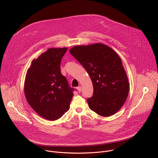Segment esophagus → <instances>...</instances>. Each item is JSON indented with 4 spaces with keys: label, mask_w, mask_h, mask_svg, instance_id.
I'll use <instances>...</instances> for the list:
<instances>
[{
    "label": "esophagus",
    "mask_w": 158,
    "mask_h": 158,
    "mask_svg": "<svg viewBox=\"0 0 158 158\" xmlns=\"http://www.w3.org/2000/svg\"><path fill=\"white\" fill-rule=\"evenodd\" d=\"M77 90L78 91V92L80 93L81 91V90H82V87L81 86H79V87H77Z\"/></svg>",
    "instance_id": "34e87169"
}]
</instances>
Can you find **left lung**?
Segmentation results:
<instances>
[{"label": "left lung", "instance_id": "obj_1", "mask_svg": "<svg viewBox=\"0 0 158 158\" xmlns=\"http://www.w3.org/2000/svg\"><path fill=\"white\" fill-rule=\"evenodd\" d=\"M70 53L91 79L94 93L87 99L89 108L104 117L116 113L124 104L129 90L119 56L113 49L100 43L74 46Z\"/></svg>", "mask_w": 158, "mask_h": 158}]
</instances>
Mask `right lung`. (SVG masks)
Listing matches in <instances>:
<instances>
[{
  "instance_id": "obj_1",
  "label": "right lung",
  "mask_w": 158,
  "mask_h": 158,
  "mask_svg": "<svg viewBox=\"0 0 158 158\" xmlns=\"http://www.w3.org/2000/svg\"><path fill=\"white\" fill-rule=\"evenodd\" d=\"M67 48H50L32 61L24 83L26 100L35 112L48 120L61 118L68 110L74 89L60 72Z\"/></svg>"
}]
</instances>
